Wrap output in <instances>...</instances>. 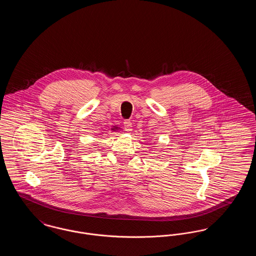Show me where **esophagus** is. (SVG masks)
<instances>
[{
    "mask_svg": "<svg viewBox=\"0 0 256 256\" xmlns=\"http://www.w3.org/2000/svg\"><path fill=\"white\" fill-rule=\"evenodd\" d=\"M124 128L126 132H130L132 130V122L130 120H126L124 121Z\"/></svg>",
    "mask_w": 256,
    "mask_h": 256,
    "instance_id": "1",
    "label": "esophagus"
}]
</instances>
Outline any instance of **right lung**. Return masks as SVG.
I'll list each match as a JSON object with an SVG mask.
<instances>
[{
  "label": "right lung",
  "instance_id": "add662e5",
  "mask_svg": "<svg viewBox=\"0 0 256 256\" xmlns=\"http://www.w3.org/2000/svg\"><path fill=\"white\" fill-rule=\"evenodd\" d=\"M119 130V128H118V126H113V128H111V130H114V132H115V130Z\"/></svg>",
  "mask_w": 256,
  "mask_h": 256
}]
</instances>
